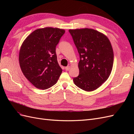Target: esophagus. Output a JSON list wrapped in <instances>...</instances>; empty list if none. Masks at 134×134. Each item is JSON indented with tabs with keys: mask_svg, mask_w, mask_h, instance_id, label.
Masks as SVG:
<instances>
[{
	"mask_svg": "<svg viewBox=\"0 0 134 134\" xmlns=\"http://www.w3.org/2000/svg\"><path fill=\"white\" fill-rule=\"evenodd\" d=\"M65 70H66V71H68V70H69L70 69V66H66V67H65Z\"/></svg>",
	"mask_w": 134,
	"mask_h": 134,
	"instance_id": "esophagus-1",
	"label": "esophagus"
}]
</instances>
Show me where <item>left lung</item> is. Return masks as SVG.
Here are the masks:
<instances>
[{
	"label": "left lung",
	"instance_id": "left-lung-1",
	"mask_svg": "<svg viewBox=\"0 0 134 134\" xmlns=\"http://www.w3.org/2000/svg\"><path fill=\"white\" fill-rule=\"evenodd\" d=\"M69 31L80 56L79 74L73 82L84 91H94L111 74L114 58L111 42L106 36L91 28Z\"/></svg>",
	"mask_w": 134,
	"mask_h": 134
}]
</instances>
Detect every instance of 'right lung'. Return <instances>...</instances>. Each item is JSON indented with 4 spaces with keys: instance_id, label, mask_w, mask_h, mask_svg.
Instances as JSON below:
<instances>
[{
    "instance_id": "add662e5",
    "label": "right lung",
    "mask_w": 134,
    "mask_h": 134,
    "mask_svg": "<svg viewBox=\"0 0 134 134\" xmlns=\"http://www.w3.org/2000/svg\"><path fill=\"white\" fill-rule=\"evenodd\" d=\"M65 30L40 28L28 36L20 48L19 62L24 75L38 89L46 90L56 83L62 72L56 46Z\"/></svg>"
}]
</instances>
